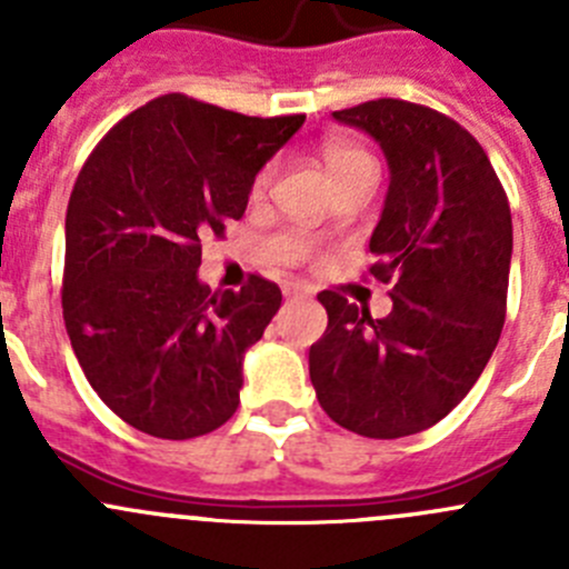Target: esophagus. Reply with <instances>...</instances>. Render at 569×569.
Wrapping results in <instances>:
<instances>
[{
    "label": "esophagus",
    "instance_id": "esophagus-1",
    "mask_svg": "<svg viewBox=\"0 0 569 569\" xmlns=\"http://www.w3.org/2000/svg\"><path fill=\"white\" fill-rule=\"evenodd\" d=\"M283 295H286V300H297V297H306V295H308V286H302V283H286V286H283Z\"/></svg>",
    "mask_w": 569,
    "mask_h": 569
}]
</instances>
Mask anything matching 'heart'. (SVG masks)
Masks as SVG:
<instances>
[{
  "label": "heart",
  "mask_w": 569,
  "mask_h": 569,
  "mask_svg": "<svg viewBox=\"0 0 569 569\" xmlns=\"http://www.w3.org/2000/svg\"><path fill=\"white\" fill-rule=\"evenodd\" d=\"M321 159H325V168H327V173H330L332 181H338V178L352 173V170L363 168V164H375L363 148L355 146V142H347V140H327L325 146H321ZM272 176H274V162L263 164V168L258 170V176L252 178V192L256 194L263 192V189H267V183L272 181Z\"/></svg>",
  "instance_id": "obj_1"
}]
</instances>
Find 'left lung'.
Listing matches in <instances>:
<instances>
[{
    "mask_svg": "<svg viewBox=\"0 0 569 569\" xmlns=\"http://www.w3.org/2000/svg\"><path fill=\"white\" fill-rule=\"evenodd\" d=\"M391 164L369 274L393 311L371 319L321 291L327 330L308 352L321 410L355 435L405 438L449 416L485 371L507 319L512 214L476 142L449 114L401 99L338 109Z\"/></svg>",
    "mask_w": 569,
    "mask_h": 569,
    "instance_id": "8db88e82",
    "label": "left lung"
}]
</instances>
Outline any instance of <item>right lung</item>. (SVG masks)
I'll use <instances>...</instances> for the list:
<instances>
[{
    "mask_svg": "<svg viewBox=\"0 0 569 569\" xmlns=\"http://www.w3.org/2000/svg\"><path fill=\"white\" fill-rule=\"evenodd\" d=\"M302 120L168 93L84 159L66 214L62 319L88 382L129 427L189 440L237 412L244 349L283 295L261 274L211 291L200 239L244 214L252 178Z\"/></svg>",
    "mask_w": 569,
    "mask_h": 569,
    "instance_id": "add662e5",
    "label": "right lung"
}]
</instances>
